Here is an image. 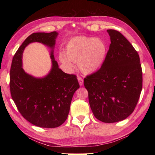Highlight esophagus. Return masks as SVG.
Here are the masks:
<instances>
[{"instance_id":"1","label":"esophagus","mask_w":155,"mask_h":155,"mask_svg":"<svg viewBox=\"0 0 155 155\" xmlns=\"http://www.w3.org/2000/svg\"><path fill=\"white\" fill-rule=\"evenodd\" d=\"M77 79L78 81V83H79V84L81 85V86H82V85L83 84V78L81 77H77Z\"/></svg>"}]
</instances>
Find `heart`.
Returning a JSON list of instances; mask_svg holds the SVG:
<instances>
[{
	"mask_svg": "<svg viewBox=\"0 0 155 155\" xmlns=\"http://www.w3.org/2000/svg\"><path fill=\"white\" fill-rule=\"evenodd\" d=\"M64 54H60L62 63L72 69V62H77V67L84 74L96 71L103 63L106 54V45L98 38L75 37L66 46Z\"/></svg>",
	"mask_w": 155,
	"mask_h": 155,
	"instance_id": "obj_1",
	"label": "heart"
}]
</instances>
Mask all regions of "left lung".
Instances as JSON below:
<instances>
[{"mask_svg":"<svg viewBox=\"0 0 155 155\" xmlns=\"http://www.w3.org/2000/svg\"><path fill=\"white\" fill-rule=\"evenodd\" d=\"M109 49L101 68L84 79L94 116L103 123L127 118L135 108L143 87L137 51L117 31L107 30Z\"/></svg>","mask_w":155,"mask_h":155,"instance_id":"8db88e82","label":"left lung"}]
</instances>
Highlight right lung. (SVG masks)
Instances as JSON below:
<instances>
[{"mask_svg": "<svg viewBox=\"0 0 155 155\" xmlns=\"http://www.w3.org/2000/svg\"><path fill=\"white\" fill-rule=\"evenodd\" d=\"M58 32H35L25 39L13 57L10 71V90L20 113L29 123L39 127L56 128L64 123L72 97L78 88L77 76L58 68L53 54ZM38 41L51 48L52 68L45 78H36L22 67V53L31 42Z\"/></svg>", "mask_w": 155, "mask_h": 155, "instance_id": "obj_1", "label": "right lung"}]
</instances>
